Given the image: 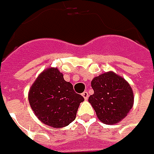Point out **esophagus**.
<instances>
[{
	"label": "esophagus",
	"mask_w": 154,
	"mask_h": 154,
	"mask_svg": "<svg viewBox=\"0 0 154 154\" xmlns=\"http://www.w3.org/2000/svg\"><path fill=\"white\" fill-rule=\"evenodd\" d=\"M82 96H83V98L86 100V99L88 98V97H89V94H88V92H84L82 93Z\"/></svg>",
	"instance_id": "34e87169"
}]
</instances>
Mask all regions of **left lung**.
I'll return each mask as SVG.
<instances>
[{"instance_id": "left-lung-1", "label": "left lung", "mask_w": 154, "mask_h": 154, "mask_svg": "<svg viewBox=\"0 0 154 154\" xmlns=\"http://www.w3.org/2000/svg\"><path fill=\"white\" fill-rule=\"evenodd\" d=\"M94 93L88 101L99 121L113 125L125 118L134 104V92L127 80L112 71L94 77Z\"/></svg>"}]
</instances>
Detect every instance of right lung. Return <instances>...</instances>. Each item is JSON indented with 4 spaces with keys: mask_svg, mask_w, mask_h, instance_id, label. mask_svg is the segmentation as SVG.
Instances as JSON below:
<instances>
[{
    "mask_svg": "<svg viewBox=\"0 0 154 154\" xmlns=\"http://www.w3.org/2000/svg\"><path fill=\"white\" fill-rule=\"evenodd\" d=\"M28 99L39 120L56 128L74 121L80 103L84 101L57 68H46L39 74L29 90Z\"/></svg>",
    "mask_w": 154,
    "mask_h": 154,
    "instance_id": "obj_1",
    "label": "right lung"
}]
</instances>
